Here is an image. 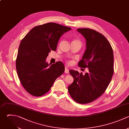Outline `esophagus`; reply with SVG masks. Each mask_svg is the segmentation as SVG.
I'll return each instance as SVG.
<instances>
[{"label":"esophagus","mask_w":129,"mask_h":129,"mask_svg":"<svg viewBox=\"0 0 129 129\" xmlns=\"http://www.w3.org/2000/svg\"><path fill=\"white\" fill-rule=\"evenodd\" d=\"M64 72L66 73H69V70L67 68H65V70H64Z\"/></svg>","instance_id":"obj_1"}]
</instances>
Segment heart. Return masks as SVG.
Masks as SVG:
<instances>
[{"instance_id":"heart-1","label":"heart","mask_w":129,"mask_h":129,"mask_svg":"<svg viewBox=\"0 0 129 129\" xmlns=\"http://www.w3.org/2000/svg\"><path fill=\"white\" fill-rule=\"evenodd\" d=\"M73 41H76V42H79L80 43V42L79 41V40H74ZM68 63L69 64H71V61H68Z\"/></svg>"}]
</instances>
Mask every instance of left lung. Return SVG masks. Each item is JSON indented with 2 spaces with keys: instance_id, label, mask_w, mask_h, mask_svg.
Instances as JSON below:
<instances>
[{
  "instance_id": "8db88e82",
  "label": "left lung",
  "mask_w": 129,
  "mask_h": 129,
  "mask_svg": "<svg viewBox=\"0 0 129 129\" xmlns=\"http://www.w3.org/2000/svg\"><path fill=\"white\" fill-rule=\"evenodd\" d=\"M85 38L86 49L79 62L89 72L83 75L70 70L73 83L68 87L72 98L81 104L90 103L105 92L113 74V53L107 39L101 33L90 29H78Z\"/></svg>"
}]
</instances>
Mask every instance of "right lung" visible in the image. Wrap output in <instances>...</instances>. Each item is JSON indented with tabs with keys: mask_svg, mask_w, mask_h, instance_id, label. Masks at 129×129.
Wrapping results in <instances>:
<instances>
[{
	"mask_svg": "<svg viewBox=\"0 0 129 129\" xmlns=\"http://www.w3.org/2000/svg\"><path fill=\"white\" fill-rule=\"evenodd\" d=\"M71 29L48 23L34 27L21 41L16 69L22 85L32 95L38 97L46 93L64 72L62 62L49 66L46 59L51 50H56L60 37Z\"/></svg>",
	"mask_w": 129,
	"mask_h": 129,
	"instance_id": "right-lung-1",
	"label": "right lung"
}]
</instances>
